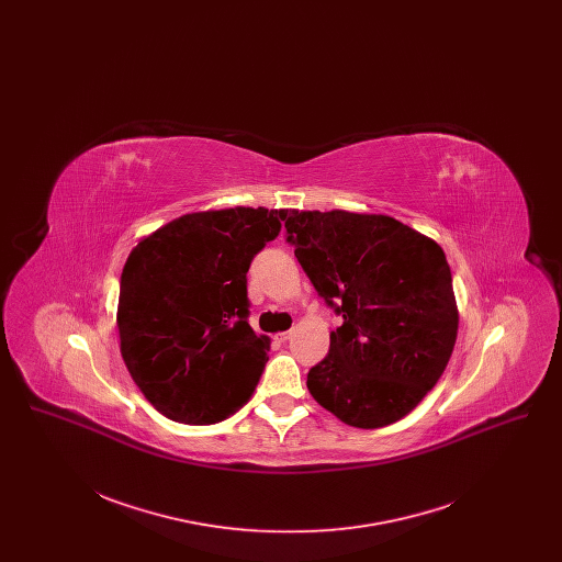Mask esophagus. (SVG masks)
I'll return each instance as SVG.
<instances>
[{
  "mask_svg": "<svg viewBox=\"0 0 562 562\" xmlns=\"http://www.w3.org/2000/svg\"><path fill=\"white\" fill-rule=\"evenodd\" d=\"M289 339H291V333H278V335H276V341H278V344H286Z\"/></svg>",
  "mask_w": 562,
  "mask_h": 562,
  "instance_id": "obj_1",
  "label": "esophagus"
}]
</instances>
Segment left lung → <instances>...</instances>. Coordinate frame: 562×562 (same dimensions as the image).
Here are the masks:
<instances>
[{
    "label": "left lung",
    "instance_id": "1",
    "mask_svg": "<svg viewBox=\"0 0 562 562\" xmlns=\"http://www.w3.org/2000/svg\"><path fill=\"white\" fill-rule=\"evenodd\" d=\"M284 227L314 289L344 316L307 373L310 394L351 428L398 422L453 353L459 312L445 250L387 214L293 209Z\"/></svg>",
    "mask_w": 562,
    "mask_h": 562
}]
</instances>
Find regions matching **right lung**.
Masks as SVG:
<instances>
[{
  "mask_svg": "<svg viewBox=\"0 0 562 562\" xmlns=\"http://www.w3.org/2000/svg\"><path fill=\"white\" fill-rule=\"evenodd\" d=\"M286 214L263 206L183 214L128 255L117 301L120 351L164 417L209 426L250 401L269 337L246 321V271Z\"/></svg>",
  "mask_w": 562,
  "mask_h": 562,
  "instance_id": "right-lung-1",
  "label": "right lung"
}]
</instances>
